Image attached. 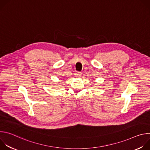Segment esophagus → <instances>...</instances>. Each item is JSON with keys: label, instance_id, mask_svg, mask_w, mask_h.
<instances>
[{"label": "esophagus", "instance_id": "esophagus-1", "mask_svg": "<svg viewBox=\"0 0 150 150\" xmlns=\"http://www.w3.org/2000/svg\"><path fill=\"white\" fill-rule=\"evenodd\" d=\"M81 75H82V74H81V72H76L75 73V76H81Z\"/></svg>", "mask_w": 150, "mask_h": 150}]
</instances>
